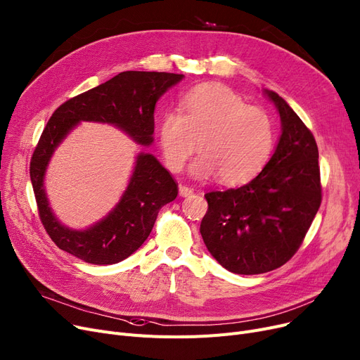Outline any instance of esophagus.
<instances>
[{
	"instance_id": "obj_1",
	"label": "esophagus",
	"mask_w": 360,
	"mask_h": 360,
	"mask_svg": "<svg viewBox=\"0 0 360 360\" xmlns=\"http://www.w3.org/2000/svg\"><path fill=\"white\" fill-rule=\"evenodd\" d=\"M194 190L191 188V186H186V185H179V195L181 197H190L193 195Z\"/></svg>"
}]
</instances>
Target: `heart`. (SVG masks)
I'll return each mask as SVG.
<instances>
[{"label":"heart","instance_id":"1","mask_svg":"<svg viewBox=\"0 0 360 360\" xmlns=\"http://www.w3.org/2000/svg\"><path fill=\"white\" fill-rule=\"evenodd\" d=\"M179 110L169 112L159 124V143L166 166L179 172L198 143L200 155L191 165L195 178L217 175L225 185L252 181L266 166L275 141L271 117L248 105L236 91L205 84L181 98Z\"/></svg>","mask_w":360,"mask_h":360}]
</instances>
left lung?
<instances>
[{
	"label": "left lung",
	"instance_id": "obj_1",
	"mask_svg": "<svg viewBox=\"0 0 360 360\" xmlns=\"http://www.w3.org/2000/svg\"><path fill=\"white\" fill-rule=\"evenodd\" d=\"M281 117V136L260 174L240 188L205 194L200 232L225 269L257 275L287 263L302 245L322 200L318 146L276 92L264 89Z\"/></svg>",
	"mask_w": 360,
	"mask_h": 360
}]
</instances>
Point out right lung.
Listing matches in <instances>:
<instances>
[{"label": "right lung", "mask_w": 360, "mask_h": 360, "mask_svg": "<svg viewBox=\"0 0 360 360\" xmlns=\"http://www.w3.org/2000/svg\"><path fill=\"white\" fill-rule=\"evenodd\" d=\"M182 79L184 75L166 72H122L53 113L29 170L41 222L58 248L86 263L113 264L129 257L148 238L159 210L178 195V184L153 154L138 153L117 205L86 229H72L56 217L45 193V172L57 147L81 122L113 124L136 144L151 146L155 103Z\"/></svg>", "instance_id": "obj_1"}]
</instances>
